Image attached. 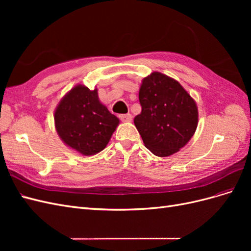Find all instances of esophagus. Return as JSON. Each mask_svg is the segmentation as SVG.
I'll use <instances>...</instances> for the list:
<instances>
[{"label": "esophagus", "mask_w": 251, "mask_h": 251, "mask_svg": "<svg viewBox=\"0 0 251 251\" xmlns=\"http://www.w3.org/2000/svg\"><path fill=\"white\" fill-rule=\"evenodd\" d=\"M120 120L124 121V123H130L133 119V116L131 114H123V115H120Z\"/></svg>", "instance_id": "esophagus-1"}]
</instances>
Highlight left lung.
Listing matches in <instances>:
<instances>
[{"mask_svg":"<svg viewBox=\"0 0 251 251\" xmlns=\"http://www.w3.org/2000/svg\"><path fill=\"white\" fill-rule=\"evenodd\" d=\"M141 113L134 118L144 146L159 157L171 156L193 137L198 126L195 100L180 83L153 72L139 90Z\"/></svg>","mask_w":251,"mask_h":251,"instance_id":"obj_1","label":"left lung"}]
</instances>
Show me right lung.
Instances as JSON below:
<instances>
[{
    "label": "right lung",
    "mask_w": 251,
    "mask_h": 251,
    "mask_svg": "<svg viewBox=\"0 0 251 251\" xmlns=\"http://www.w3.org/2000/svg\"><path fill=\"white\" fill-rule=\"evenodd\" d=\"M56 131L62 140L82 155L102 151L116 130L119 119L98 100L97 90L74 87L54 113Z\"/></svg>",
    "instance_id": "1"
}]
</instances>
